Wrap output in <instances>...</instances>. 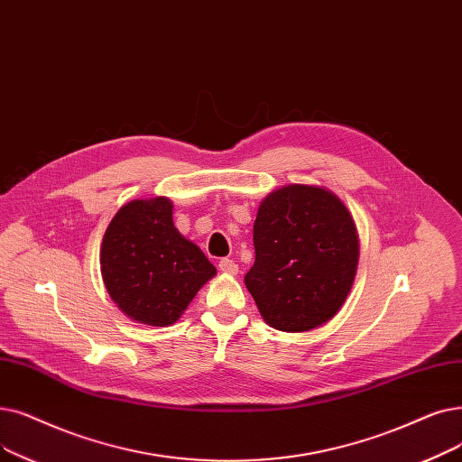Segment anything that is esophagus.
Wrapping results in <instances>:
<instances>
[{"label":"esophagus","instance_id":"1","mask_svg":"<svg viewBox=\"0 0 462 462\" xmlns=\"http://www.w3.org/2000/svg\"><path fill=\"white\" fill-rule=\"evenodd\" d=\"M218 268H220V272L230 273V275H236L239 272L237 264L234 263V260H230V258H220L218 260Z\"/></svg>","mask_w":462,"mask_h":462}]
</instances>
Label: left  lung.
Masks as SVG:
<instances>
[{
    "label": "left lung",
    "mask_w": 462,
    "mask_h": 462,
    "mask_svg": "<svg viewBox=\"0 0 462 462\" xmlns=\"http://www.w3.org/2000/svg\"><path fill=\"white\" fill-rule=\"evenodd\" d=\"M253 245L245 287L270 327L306 332L344 306L356 272L358 237L349 211L327 189L289 185L266 196Z\"/></svg>",
    "instance_id": "1"
}]
</instances>
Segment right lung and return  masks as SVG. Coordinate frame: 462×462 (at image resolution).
Returning a JSON list of instances; mask_svg holds the SVG:
<instances>
[{"label": "right lung", "mask_w": 462, "mask_h": 462, "mask_svg": "<svg viewBox=\"0 0 462 462\" xmlns=\"http://www.w3.org/2000/svg\"><path fill=\"white\" fill-rule=\"evenodd\" d=\"M168 198L134 199L109 223L99 264L115 304L137 323L168 327L181 317L215 266L173 226Z\"/></svg>", "instance_id": "1"}]
</instances>
